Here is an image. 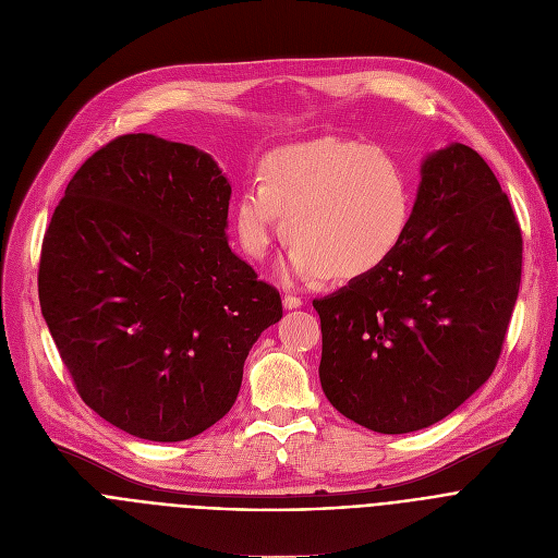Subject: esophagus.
I'll use <instances>...</instances> for the list:
<instances>
[{
	"mask_svg": "<svg viewBox=\"0 0 558 558\" xmlns=\"http://www.w3.org/2000/svg\"><path fill=\"white\" fill-rule=\"evenodd\" d=\"M282 305H284V310H295V307H301V305H303V301H301V295H293V293H284V299H282Z\"/></svg>",
	"mask_w": 558,
	"mask_h": 558,
	"instance_id": "esophagus-1",
	"label": "esophagus"
}]
</instances>
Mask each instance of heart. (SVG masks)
Wrapping results in <instances>:
<instances>
[{
	"mask_svg": "<svg viewBox=\"0 0 558 558\" xmlns=\"http://www.w3.org/2000/svg\"><path fill=\"white\" fill-rule=\"evenodd\" d=\"M293 276L356 280L377 271L403 242L413 191L401 166L375 147L314 138L271 153L244 189L233 225L246 255L263 259L280 233Z\"/></svg>",
	"mask_w": 558,
	"mask_h": 558,
	"instance_id": "b5f03b06",
	"label": "heart"
}]
</instances>
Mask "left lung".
Instances as JSON below:
<instances>
[{
    "instance_id": "obj_1",
    "label": "left lung",
    "mask_w": 558,
    "mask_h": 558,
    "mask_svg": "<svg viewBox=\"0 0 558 558\" xmlns=\"http://www.w3.org/2000/svg\"><path fill=\"white\" fill-rule=\"evenodd\" d=\"M521 271V225L487 161L462 143L430 155L395 255L314 301L325 397L388 435L451 415L494 373Z\"/></svg>"
}]
</instances>
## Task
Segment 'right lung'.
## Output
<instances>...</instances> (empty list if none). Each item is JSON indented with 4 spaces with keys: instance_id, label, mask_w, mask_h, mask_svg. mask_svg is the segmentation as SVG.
Wrapping results in <instances>:
<instances>
[{
    "instance_id": "right-lung-1",
    "label": "right lung",
    "mask_w": 558,
    "mask_h": 558,
    "mask_svg": "<svg viewBox=\"0 0 558 558\" xmlns=\"http://www.w3.org/2000/svg\"><path fill=\"white\" fill-rule=\"evenodd\" d=\"M231 183L193 145L111 138L66 183L37 293L81 399L150 441L191 439L238 399L248 350L282 318L227 242Z\"/></svg>"
}]
</instances>
